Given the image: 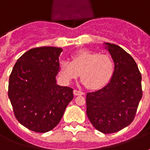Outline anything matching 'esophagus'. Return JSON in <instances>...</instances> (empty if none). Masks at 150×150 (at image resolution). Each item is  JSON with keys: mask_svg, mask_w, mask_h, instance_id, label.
<instances>
[{"mask_svg": "<svg viewBox=\"0 0 150 150\" xmlns=\"http://www.w3.org/2000/svg\"><path fill=\"white\" fill-rule=\"evenodd\" d=\"M84 93L81 92V91H79V90L75 89L74 90V95L75 96H81V95H83Z\"/></svg>", "mask_w": 150, "mask_h": 150, "instance_id": "esophagus-1", "label": "esophagus"}]
</instances>
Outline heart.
<instances>
[{
	"mask_svg": "<svg viewBox=\"0 0 150 150\" xmlns=\"http://www.w3.org/2000/svg\"><path fill=\"white\" fill-rule=\"evenodd\" d=\"M115 71V62L110 55L88 50H79L71 62L62 61L59 67L61 78L65 82L77 79L80 73L82 83L90 90L100 89L108 84Z\"/></svg>",
	"mask_w": 150,
	"mask_h": 150,
	"instance_id": "b5f03b06",
	"label": "heart"
}]
</instances>
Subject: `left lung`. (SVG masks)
Returning <instances> with one entry per match:
<instances>
[{
    "instance_id": "left-lung-1",
    "label": "left lung",
    "mask_w": 150,
    "mask_h": 150,
    "mask_svg": "<svg viewBox=\"0 0 150 150\" xmlns=\"http://www.w3.org/2000/svg\"><path fill=\"white\" fill-rule=\"evenodd\" d=\"M115 64V74L101 89L87 93V115L105 134L117 132L133 121L142 97L141 74L132 57L121 47L105 43Z\"/></svg>"
}]
</instances>
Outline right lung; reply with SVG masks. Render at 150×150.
Segmentation results:
<instances>
[{
    "label": "right lung",
    "mask_w": 150,
    "mask_h": 150,
    "mask_svg": "<svg viewBox=\"0 0 150 150\" xmlns=\"http://www.w3.org/2000/svg\"><path fill=\"white\" fill-rule=\"evenodd\" d=\"M57 47H39L21 56L9 75L8 96L14 116L31 131L53 129L73 99V89L57 84L59 56Z\"/></svg>",
    "instance_id": "right-lung-1"
}]
</instances>
